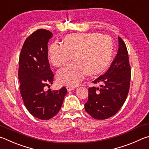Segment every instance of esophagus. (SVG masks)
I'll list each match as a JSON object with an SVG mask.
<instances>
[{
	"mask_svg": "<svg viewBox=\"0 0 149 149\" xmlns=\"http://www.w3.org/2000/svg\"><path fill=\"white\" fill-rule=\"evenodd\" d=\"M67 89L69 92V91H71V90H74L75 88L73 87V86H67Z\"/></svg>",
	"mask_w": 149,
	"mask_h": 149,
	"instance_id": "34e87169",
	"label": "esophagus"
}]
</instances>
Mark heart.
Returning <instances> with one entry per match:
<instances>
[{
	"label": "heart",
	"instance_id": "1",
	"mask_svg": "<svg viewBox=\"0 0 149 149\" xmlns=\"http://www.w3.org/2000/svg\"><path fill=\"white\" fill-rule=\"evenodd\" d=\"M113 51L111 38L98 33H74L66 36L64 44L54 42L48 51L49 61L60 67L73 58L74 61L57 72L59 84L77 86L88 73L98 74L111 61Z\"/></svg>",
	"mask_w": 149,
	"mask_h": 149
}]
</instances>
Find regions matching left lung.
Here are the masks:
<instances>
[{"label":"left lung","mask_w":149,"mask_h":149,"mask_svg":"<svg viewBox=\"0 0 149 149\" xmlns=\"http://www.w3.org/2000/svg\"><path fill=\"white\" fill-rule=\"evenodd\" d=\"M118 51L111 67L105 74L93 82L101 83V88L88 89L86 111L97 120H105L114 115L124 105L130 90L131 67L128 53L123 40L118 36Z\"/></svg>","instance_id":"obj_1"}]
</instances>
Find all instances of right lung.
<instances>
[{
    "mask_svg": "<svg viewBox=\"0 0 149 149\" xmlns=\"http://www.w3.org/2000/svg\"><path fill=\"white\" fill-rule=\"evenodd\" d=\"M52 36L44 29L35 31L25 40L19 59L21 95L28 111L40 120H49L57 114L67 92L65 87L44 91V87L54 81L48 59V43Z\"/></svg>",
    "mask_w": 149,
    "mask_h": 149,
    "instance_id": "add662e5",
    "label": "right lung"
}]
</instances>
